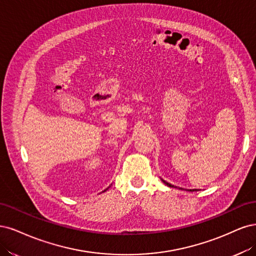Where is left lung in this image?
Masks as SVG:
<instances>
[{"label": "left lung", "mask_w": 256, "mask_h": 256, "mask_svg": "<svg viewBox=\"0 0 256 256\" xmlns=\"http://www.w3.org/2000/svg\"><path fill=\"white\" fill-rule=\"evenodd\" d=\"M162 182H164V184H166L167 186H169V187H173V185H171V184H169V183H167V182H164V180H162ZM189 192H194V189H192V190L190 189V190H189Z\"/></svg>", "instance_id": "obj_1"}]
</instances>
